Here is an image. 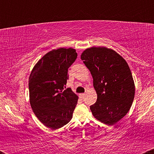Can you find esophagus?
I'll list each match as a JSON object with an SVG mask.
<instances>
[{
    "instance_id": "obj_1",
    "label": "esophagus",
    "mask_w": 154,
    "mask_h": 154,
    "mask_svg": "<svg viewBox=\"0 0 154 154\" xmlns=\"http://www.w3.org/2000/svg\"><path fill=\"white\" fill-rule=\"evenodd\" d=\"M79 96H80L81 98H84L85 96V93H81V94L79 95Z\"/></svg>"
}]
</instances>
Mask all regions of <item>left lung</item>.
Here are the masks:
<instances>
[{
	"mask_svg": "<svg viewBox=\"0 0 154 154\" xmlns=\"http://www.w3.org/2000/svg\"><path fill=\"white\" fill-rule=\"evenodd\" d=\"M91 72L97 93L91 106L95 119L113 125L128 114L135 97V83L128 63L119 54L105 47H92L81 54Z\"/></svg>",
	"mask_w": 154,
	"mask_h": 154,
	"instance_id": "8db88e82",
	"label": "left lung"
}]
</instances>
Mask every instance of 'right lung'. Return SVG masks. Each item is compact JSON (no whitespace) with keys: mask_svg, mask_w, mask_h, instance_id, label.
<instances>
[{"mask_svg":"<svg viewBox=\"0 0 154 154\" xmlns=\"http://www.w3.org/2000/svg\"><path fill=\"white\" fill-rule=\"evenodd\" d=\"M77 56L71 48L54 49L39 60L29 75L31 107L38 119L51 130L66 125L77 106L78 96L72 90H63L68 69Z\"/></svg>","mask_w":154,"mask_h":154,"instance_id":"right-lung-1","label":"right lung"}]
</instances>
